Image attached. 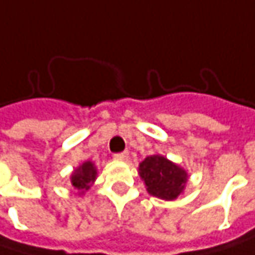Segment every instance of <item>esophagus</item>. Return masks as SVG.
Returning a JSON list of instances; mask_svg holds the SVG:
<instances>
[{
    "mask_svg": "<svg viewBox=\"0 0 255 255\" xmlns=\"http://www.w3.org/2000/svg\"><path fill=\"white\" fill-rule=\"evenodd\" d=\"M113 158H115V159H118V161H128V159H129V152H128V151L118 152V154L113 155Z\"/></svg>",
    "mask_w": 255,
    "mask_h": 255,
    "instance_id": "esophagus-1",
    "label": "esophagus"
}]
</instances>
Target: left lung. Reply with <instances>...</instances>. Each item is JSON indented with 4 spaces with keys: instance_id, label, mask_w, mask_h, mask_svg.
Wrapping results in <instances>:
<instances>
[{
    "instance_id": "8db88e82",
    "label": "left lung",
    "mask_w": 255,
    "mask_h": 255,
    "mask_svg": "<svg viewBox=\"0 0 255 255\" xmlns=\"http://www.w3.org/2000/svg\"><path fill=\"white\" fill-rule=\"evenodd\" d=\"M139 174L143 178L148 191L159 199L173 200L187 181V174L183 168L173 164L161 155H151L139 165Z\"/></svg>"
}]
</instances>
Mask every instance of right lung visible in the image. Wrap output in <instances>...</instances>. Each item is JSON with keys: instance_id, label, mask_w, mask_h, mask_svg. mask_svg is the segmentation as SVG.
<instances>
[{"instance_id": "add662e5", "label": "right lung", "mask_w": 255, "mask_h": 255, "mask_svg": "<svg viewBox=\"0 0 255 255\" xmlns=\"http://www.w3.org/2000/svg\"><path fill=\"white\" fill-rule=\"evenodd\" d=\"M96 168H94V164L93 162H84L80 168H77L74 174H72V178H71V181H72V186L75 187V189H78V190H87L88 187H90V183L91 181H94V178H96Z\"/></svg>"}]
</instances>
